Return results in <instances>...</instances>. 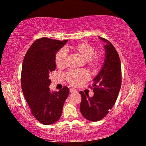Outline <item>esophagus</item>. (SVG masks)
Returning a JSON list of instances; mask_svg holds the SVG:
<instances>
[{"label":"esophagus","mask_w":146,"mask_h":146,"mask_svg":"<svg viewBox=\"0 0 146 146\" xmlns=\"http://www.w3.org/2000/svg\"><path fill=\"white\" fill-rule=\"evenodd\" d=\"M70 93H75L77 92V90L74 88H70Z\"/></svg>","instance_id":"1"}]
</instances>
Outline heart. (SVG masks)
Returning <instances> with one entry per match:
<instances>
[{"label": "heart", "instance_id": "obj_1", "mask_svg": "<svg viewBox=\"0 0 146 146\" xmlns=\"http://www.w3.org/2000/svg\"><path fill=\"white\" fill-rule=\"evenodd\" d=\"M68 49L72 50L85 59L88 66L96 70L102 62L103 56L100 53L96 52V49L91 44L82 41L70 46ZM67 53L65 50L60 49L55 55V63L58 68L64 66ZM66 79L72 86H79L85 82L88 78V74L84 70H70L65 76Z\"/></svg>", "mask_w": 146, "mask_h": 146}]
</instances>
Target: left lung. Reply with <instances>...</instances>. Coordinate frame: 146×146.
<instances>
[{
    "mask_svg": "<svg viewBox=\"0 0 146 146\" xmlns=\"http://www.w3.org/2000/svg\"><path fill=\"white\" fill-rule=\"evenodd\" d=\"M104 41L106 60L103 67L94 79L91 86L94 96L90 97L80 91L82 100L80 110L88 120L97 121L103 119L116 102L121 85V62L118 53L110 42Z\"/></svg>",
    "mask_w": 146,
    "mask_h": 146,
    "instance_id": "obj_1",
    "label": "left lung"
}]
</instances>
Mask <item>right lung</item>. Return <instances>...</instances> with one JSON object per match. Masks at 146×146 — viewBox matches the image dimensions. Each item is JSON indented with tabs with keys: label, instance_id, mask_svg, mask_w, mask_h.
I'll use <instances>...</instances> for the list:
<instances>
[{
	"label": "right lung",
	"instance_id": "add662e5",
	"mask_svg": "<svg viewBox=\"0 0 146 146\" xmlns=\"http://www.w3.org/2000/svg\"><path fill=\"white\" fill-rule=\"evenodd\" d=\"M67 41L47 37L37 39L28 50L23 60L22 90L32 114L44 125L58 120L69 94L66 86L53 92L49 88L51 84L49 74L56 69L55 55Z\"/></svg>",
	"mask_w": 146,
	"mask_h": 146
}]
</instances>
